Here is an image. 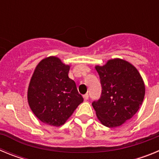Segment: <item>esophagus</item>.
<instances>
[{
    "label": "esophagus",
    "instance_id": "esophagus-1",
    "mask_svg": "<svg viewBox=\"0 0 159 159\" xmlns=\"http://www.w3.org/2000/svg\"><path fill=\"white\" fill-rule=\"evenodd\" d=\"M84 100H88V93L84 94Z\"/></svg>",
    "mask_w": 159,
    "mask_h": 159
}]
</instances>
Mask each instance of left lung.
Returning a JSON list of instances; mask_svg holds the SVG:
<instances>
[{"label":"left lung","instance_id":"8db88e82","mask_svg":"<svg viewBox=\"0 0 159 159\" xmlns=\"http://www.w3.org/2000/svg\"><path fill=\"white\" fill-rule=\"evenodd\" d=\"M102 87L101 96L92 107L102 124L116 127L131 119L139 109L145 95V85L134 66L114 59L104 66H96Z\"/></svg>","mask_w":159,"mask_h":159}]
</instances>
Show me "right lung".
I'll return each mask as SVG.
<instances>
[{
	"label": "right lung",
	"instance_id": "right-lung-1",
	"mask_svg": "<svg viewBox=\"0 0 159 159\" xmlns=\"http://www.w3.org/2000/svg\"><path fill=\"white\" fill-rule=\"evenodd\" d=\"M70 67L50 57L36 66L28 90L31 110L40 121L51 126L64 124L84 101L75 81L68 77Z\"/></svg>",
	"mask_w": 159,
	"mask_h": 159
}]
</instances>
